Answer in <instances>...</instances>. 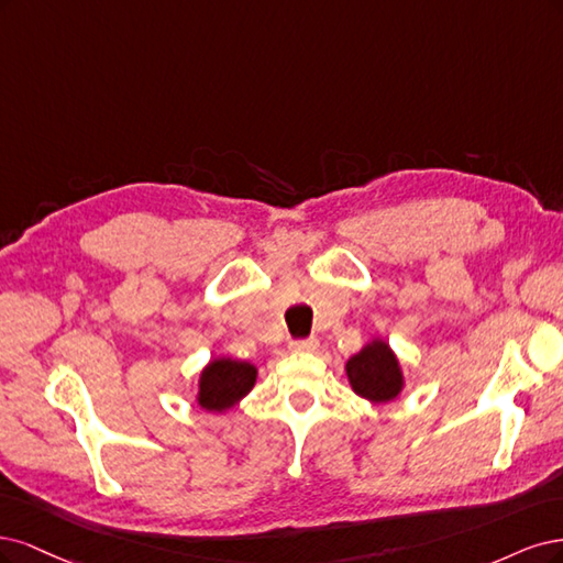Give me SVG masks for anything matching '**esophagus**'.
<instances>
[{"label": "esophagus", "instance_id": "34e87169", "mask_svg": "<svg viewBox=\"0 0 563 563\" xmlns=\"http://www.w3.org/2000/svg\"><path fill=\"white\" fill-rule=\"evenodd\" d=\"M289 349H292L295 353H311L318 349V339L316 336H308V339H295L292 343H289Z\"/></svg>", "mask_w": 563, "mask_h": 563}]
</instances>
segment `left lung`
Listing matches in <instances>:
<instances>
[{"label":"left lung","instance_id":"left-lung-1","mask_svg":"<svg viewBox=\"0 0 563 563\" xmlns=\"http://www.w3.org/2000/svg\"><path fill=\"white\" fill-rule=\"evenodd\" d=\"M346 372L353 390L372 402H388L402 388L400 365L384 341H372L369 346L353 355Z\"/></svg>","mask_w":563,"mask_h":563}]
</instances>
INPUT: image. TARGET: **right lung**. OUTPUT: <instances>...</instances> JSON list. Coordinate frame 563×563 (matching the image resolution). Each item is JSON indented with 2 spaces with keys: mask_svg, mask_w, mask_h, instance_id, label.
Here are the masks:
<instances>
[{
  "mask_svg": "<svg viewBox=\"0 0 563 563\" xmlns=\"http://www.w3.org/2000/svg\"><path fill=\"white\" fill-rule=\"evenodd\" d=\"M257 369L250 362L212 360L201 374L198 405L208 411H224L241 400L255 386Z\"/></svg>",
  "mask_w": 563,
  "mask_h": 563,
  "instance_id": "obj_1",
  "label": "right lung"
}]
</instances>
